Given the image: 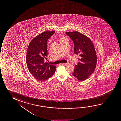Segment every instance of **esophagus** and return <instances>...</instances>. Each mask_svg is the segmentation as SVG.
Listing matches in <instances>:
<instances>
[{
	"label": "esophagus",
	"mask_w": 121,
	"mask_h": 121,
	"mask_svg": "<svg viewBox=\"0 0 121 121\" xmlns=\"http://www.w3.org/2000/svg\"><path fill=\"white\" fill-rule=\"evenodd\" d=\"M69 62H67V63H62V65H69Z\"/></svg>",
	"instance_id": "1"
}]
</instances>
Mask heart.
Listing matches in <instances>:
<instances>
[{
  "label": "heart",
  "instance_id": "1",
  "mask_svg": "<svg viewBox=\"0 0 121 121\" xmlns=\"http://www.w3.org/2000/svg\"><path fill=\"white\" fill-rule=\"evenodd\" d=\"M65 38H61V39H60V41H61V40H63L64 39H65Z\"/></svg>",
  "mask_w": 121,
  "mask_h": 121
}]
</instances>
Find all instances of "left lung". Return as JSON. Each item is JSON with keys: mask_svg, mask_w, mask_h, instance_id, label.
<instances>
[{"mask_svg": "<svg viewBox=\"0 0 121 121\" xmlns=\"http://www.w3.org/2000/svg\"><path fill=\"white\" fill-rule=\"evenodd\" d=\"M66 34L74 43V54H79L81 57L72 74L77 79L83 81L91 75L96 66L95 47L90 38L78 32H67Z\"/></svg>", "mask_w": 121, "mask_h": 121, "instance_id": "left-lung-1", "label": "left lung"}]
</instances>
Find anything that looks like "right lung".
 I'll use <instances>...</instances> for the list:
<instances>
[{
	"instance_id": "add662e5",
	"label": "right lung",
	"mask_w": 121,
	"mask_h": 121,
	"mask_svg": "<svg viewBox=\"0 0 121 121\" xmlns=\"http://www.w3.org/2000/svg\"><path fill=\"white\" fill-rule=\"evenodd\" d=\"M55 31L43 32L34 38L28 46L26 55V65L30 73L37 79L45 81L52 77L56 67L44 61L48 55L47 43Z\"/></svg>"
}]
</instances>
